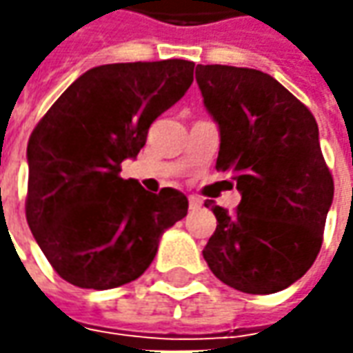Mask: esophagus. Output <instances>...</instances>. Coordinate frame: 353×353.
I'll use <instances>...</instances> for the list:
<instances>
[{
	"mask_svg": "<svg viewBox=\"0 0 353 353\" xmlns=\"http://www.w3.org/2000/svg\"><path fill=\"white\" fill-rule=\"evenodd\" d=\"M188 206H190V210H198L202 206V198L188 196Z\"/></svg>",
	"mask_w": 353,
	"mask_h": 353,
	"instance_id": "1",
	"label": "esophagus"
}]
</instances>
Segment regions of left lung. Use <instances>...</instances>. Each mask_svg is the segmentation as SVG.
<instances>
[{"label": "left lung", "mask_w": 353, "mask_h": 353, "mask_svg": "<svg viewBox=\"0 0 353 353\" xmlns=\"http://www.w3.org/2000/svg\"><path fill=\"white\" fill-rule=\"evenodd\" d=\"M196 82L220 128L216 169L241 194L232 216L212 206L218 225L202 255L228 287L283 291L314 263L334 198L316 119L261 70L198 64Z\"/></svg>", "instance_id": "obj_1"}]
</instances>
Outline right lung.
Returning a JSON list of instances; mask_svg holds the SVG:
<instances>
[{"instance_id":"obj_1","label":"right lung","mask_w":353,"mask_h":353,"mask_svg":"<svg viewBox=\"0 0 353 353\" xmlns=\"http://www.w3.org/2000/svg\"><path fill=\"white\" fill-rule=\"evenodd\" d=\"M194 80V62H117L90 68L34 125L27 145V224L48 263L80 289H116L141 277L165 230L188 200L147 192L119 176L151 123Z\"/></svg>"}]
</instances>
